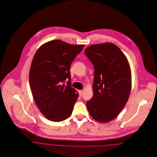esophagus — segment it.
<instances>
[{
    "label": "esophagus",
    "instance_id": "esophagus-1",
    "mask_svg": "<svg viewBox=\"0 0 157 157\" xmlns=\"http://www.w3.org/2000/svg\"><path fill=\"white\" fill-rule=\"evenodd\" d=\"M78 93H79V96H82V94H83V91H82V90H78Z\"/></svg>",
    "mask_w": 157,
    "mask_h": 157
}]
</instances>
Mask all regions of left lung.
Masks as SVG:
<instances>
[{
    "label": "left lung",
    "mask_w": 157,
    "mask_h": 157,
    "mask_svg": "<svg viewBox=\"0 0 157 157\" xmlns=\"http://www.w3.org/2000/svg\"><path fill=\"white\" fill-rule=\"evenodd\" d=\"M85 55L94 68V96L86 102L90 116L100 123L115 119L129 98L131 72L127 58L113 43L87 47Z\"/></svg>",
    "instance_id": "1"
}]
</instances>
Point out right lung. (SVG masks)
Wrapping results in <instances>:
<instances>
[{
    "instance_id": "obj_1",
    "label": "right lung",
    "mask_w": 157,
    "mask_h": 157,
    "mask_svg": "<svg viewBox=\"0 0 157 157\" xmlns=\"http://www.w3.org/2000/svg\"><path fill=\"white\" fill-rule=\"evenodd\" d=\"M84 47L54 40L42 45L33 57L31 90L40 112L50 121H63L72 113L79 94L71 87L70 66Z\"/></svg>"
}]
</instances>
